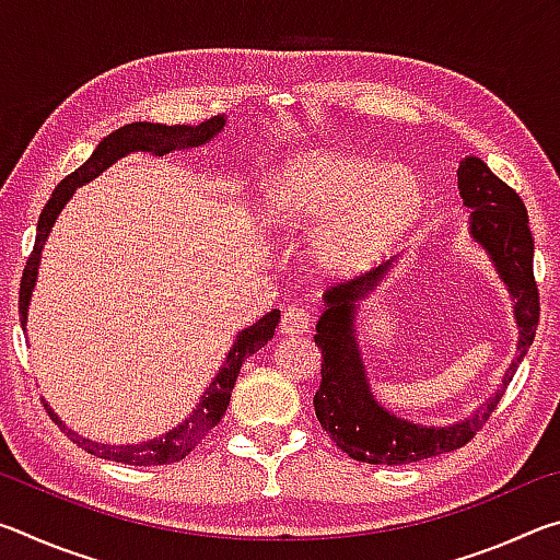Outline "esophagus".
Here are the masks:
<instances>
[{
  "instance_id": "1",
  "label": "esophagus",
  "mask_w": 560,
  "mask_h": 560,
  "mask_svg": "<svg viewBox=\"0 0 560 560\" xmlns=\"http://www.w3.org/2000/svg\"><path fill=\"white\" fill-rule=\"evenodd\" d=\"M308 326H311V314L306 308H287L283 311L281 324H279L281 334H287V336L306 334Z\"/></svg>"
}]
</instances>
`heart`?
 <instances>
[{
  "instance_id": "obj_1",
  "label": "heart",
  "mask_w": 560,
  "mask_h": 560,
  "mask_svg": "<svg viewBox=\"0 0 560 560\" xmlns=\"http://www.w3.org/2000/svg\"><path fill=\"white\" fill-rule=\"evenodd\" d=\"M410 167L328 150L283 163L264 192L261 214L281 230H308V264L320 277L350 279L381 261L424 212Z\"/></svg>"
}]
</instances>
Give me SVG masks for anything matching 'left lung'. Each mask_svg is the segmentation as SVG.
Wrapping results in <instances>:
<instances>
[{
	"mask_svg": "<svg viewBox=\"0 0 560 560\" xmlns=\"http://www.w3.org/2000/svg\"><path fill=\"white\" fill-rule=\"evenodd\" d=\"M459 197L469 207V236L487 252L491 267L514 303V324L518 328L516 358L506 368L499 390L459 422L434 428L417 424L395 415L377 402L371 390L363 353L358 343L355 318L360 301L371 296L395 267L397 259L381 264L365 277L338 283L324 293V314L316 324V346L320 360V387L314 407L320 428L348 457L368 464H412L467 444L494 410L511 383L538 326V289L534 281V236L521 197L491 173L485 160H459Z\"/></svg>",
	"mask_w": 560,
	"mask_h": 560,
	"instance_id": "obj_1",
	"label": "left lung"
}]
</instances>
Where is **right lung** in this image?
<instances>
[{
    "label": "right lung",
    "instance_id": "right-lung-1",
    "mask_svg": "<svg viewBox=\"0 0 560 560\" xmlns=\"http://www.w3.org/2000/svg\"><path fill=\"white\" fill-rule=\"evenodd\" d=\"M226 126V116H214L210 120L200 122V126H163V122H130V126H122L116 132H110L93 150V155L83 163L75 173L63 177L59 187L54 189L49 202L39 214V224H36V242L32 249V257L26 261L22 283H19V320H22V328L26 334V318H30V303H32V291L36 287V277H39V264H42V249L46 240H49L51 226L56 217L61 214L66 202L71 200L75 189L81 185L96 179L103 170H108L113 163H118L120 158L130 153H150V155H167L173 150H187V148H200L207 145L214 136H220ZM281 314L277 308L269 311L267 316H261L257 324L240 330V336L234 338V346L226 353L224 365L220 373L214 375L210 387L202 393V400L195 405V410L189 412L177 428L167 430L165 434H158L153 440L138 442V444H101L93 442L83 434L73 432L66 428V422L56 415L49 402L44 400L46 412L51 415V420L59 424V428L69 434L73 444H79L81 450H86L93 457L101 459H113L120 464H132V467H155V464H170L185 459L189 452H192L197 444H200L217 422L222 420L226 412V405H230L232 387L236 383V375H240L242 363L249 355L257 353L273 338V330L279 326Z\"/></svg>",
    "mask_w": 560,
    "mask_h": 560
}]
</instances>
